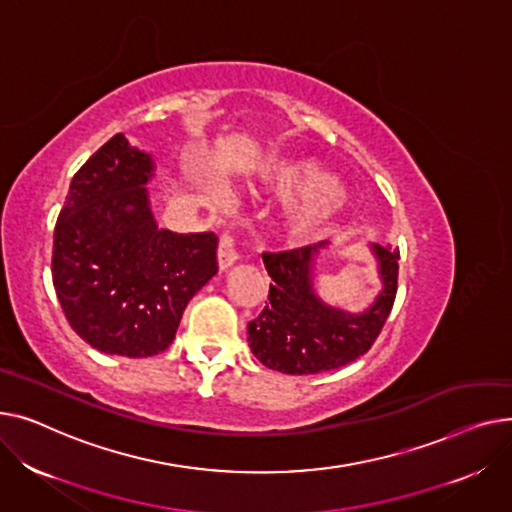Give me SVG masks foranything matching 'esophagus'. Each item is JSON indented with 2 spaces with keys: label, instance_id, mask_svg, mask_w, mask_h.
<instances>
[{
  "label": "esophagus",
  "instance_id": "obj_1",
  "mask_svg": "<svg viewBox=\"0 0 512 512\" xmlns=\"http://www.w3.org/2000/svg\"><path fill=\"white\" fill-rule=\"evenodd\" d=\"M239 254L235 250V237L227 231L221 235V242H219V250H217V262L221 270H227L229 266H233L237 262Z\"/></svg>",
  "mask_w": 512,
  "mask_h": 512
}]
</instances>
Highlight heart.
Returning <instances> with one entry per match:
<instances>
[{"instance_id":"obj_1","label":"heart","mask_w":512,"mask_h":512,"mask_svg":"<svg viewBox=\"0 0 512 512\" xmlns=\"http://www.w3.org/2000/svg\"><path fill=\"white\" fill-rule=\"evenodd\" d=\"M266 184L281 196H299L285 217V233L293 242H310L343 206V190L333 177L310 163L279 161L264 169Z\"/></svg>"}]
</instances>
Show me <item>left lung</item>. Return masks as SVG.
I'll return each instance as SVG.
<instances>
[{
    "label": "left lung",
    "mask_w": 512,
    "mask_h": 512,
    "mask_svg": "<svg viewBox=\"0 0 512 512\" xmlns=\"http://www.w3.org/2000/svg\"><path fill=\"white\" fill-rule=\"evenodd\" d=\"M328 242L287 252H264L273 279L268 304L248 324V343L258 362L283 374H320L362 357L378 339L393 310L399 279V248L372 244L382 289L374 304L351 314L324 304L314 291V264Z\"/></svg>",
    "instance_id": "obj_1"
}]
</instances>
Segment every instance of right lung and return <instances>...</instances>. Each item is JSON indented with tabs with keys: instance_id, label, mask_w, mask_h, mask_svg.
Listing matches in <instances>:
<instances>
[{
	"instance_id": "1",
	"label": "right lung",
	"mask_w": 512,
	"mask_h": 512,
	"mask_svg": "<svg viewBox=\"0 0 512 512\" xmlns=\"http://www.w3.org/2000/svg\"><path fill=\"white\" fill-rule=\"evenodd\" d=\"M155 161L115 134L74 175L53 233L51 275L76 335L101 353L165 351L190 299L217 275L213 231L159 229Z\"/></svg>"
}]
</instances>
